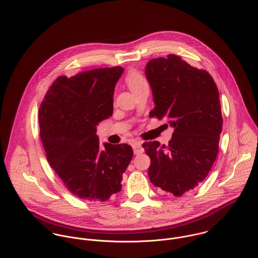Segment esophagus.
Here are the masks:
<instances>
[{
    "label": "esophagus",
    "mask_w": 258,
    "mask_h": 258,
    "mask_svg": "<svg viewBox=\"0 0 258 258\" xmlns=\"http://www.w3.org/2000/svg\"><path fill=\"white\" fill-rule=\"evenodd\" d=\"M133 151H134V154H135V155H139V154L143 153V152H144V149L142 147V142L137 141V142L133 145Z\"/></svg>",
    "instance_id": "34e87169"
}]
</instances>
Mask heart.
Listing matches in <instances>:
<instances>
[{
    "instance_id": "1",
    "label": "heart",
    "mask_w": 258,
    "mask_h": 258,
    "mask_svg": "<svg viewBox=\"0 0 258 258\" xmlns=\"http://www.w3.org/2000/svg\"><path fill=\"white\" fill-rule=\"evenodd\" d=\"M125 81L132 92L137 88H139L140 86H142L143 84L147 83L143 75L137 72H129L125 76Z\"/></svg>"
}]
</instances>
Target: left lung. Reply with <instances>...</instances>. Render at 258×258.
Listing matches in <instances>:
<instances>
[{
  "instance_id": "1",
  "label": "left lung",
  "mask_w": 258,
  "mask_h": 258,
  "mask_svg": "<svg viewBox=\"0 0 258 258\" xmlns=\"http://www.w3.org/2000/svg\"><path fill=\"white\" fill-rule=\"evenodd\" d=\"M146 76L155 102L151 117L166 118L174 127L169 146L143 143L151 159V183L181 197L204 181L219 153L222 129L219 89L205 70L190 67L180 56L151 59Z\"/></svg>"
}]
</instances>
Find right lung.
Wrapping results in <instances>:
<instances>
[{
	"label": "right lung",
	"instance_id": "add662e5",
	"mask_svg": "<svg viewBox=\"0 0 258 258\" xmlns=\"http://www.w3.org/2000/svg\"><path fill=\"white\" fill-rule=\"evenodd\" d=\"M123 68L58 76L38 110L39 136L50 167L75 197L105 202L121 190L123 173L133 157L127 144L104 143L96 126L113 113L115 85Z\"/></svg>",
	"mask_w": 258,
	"mask_h": 258
}]
</instances>
